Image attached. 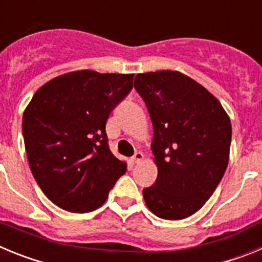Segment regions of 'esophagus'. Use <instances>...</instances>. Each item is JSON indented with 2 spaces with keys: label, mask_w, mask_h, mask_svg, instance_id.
I'll return each instance as SVG.
<instances>
[{
  "label": "esophagus",
  "mask_w": 262,
  "mask_h": 262,
  "mask_svg": "<svg viewBox=\"0 0 262 262\" xmlns=\"http://www.w3.org/2000/svg\"><path fill=\"white\" fill-rule=\"evenodd\" d=\"M143 159H144V155H143L142 152H136V154L133 156V159H131V163L139 164L140 161H143Z\"/></svg>",
  "instance_id": "obj_1"
}]
</instances>
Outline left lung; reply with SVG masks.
<instances>
[{
    "label": "left lung",
    "mask_w": 262,
    "mask_h": 262,
    "mask_svg": "<svg viewBox=\"0 0 262 262\" xmlns=\"http://www.w3.org/2000/svg\"><path fill=\"white\" fill-rule=\"evenodd\" d=\"M135 89L152 120L157 166L156 182L143 196L156 216L181 221L205 205L226 172L230 117L216 97L181 72L139 73Z\"/></svg>",
    "instance_id": "8db88e82"
}]
</instances>
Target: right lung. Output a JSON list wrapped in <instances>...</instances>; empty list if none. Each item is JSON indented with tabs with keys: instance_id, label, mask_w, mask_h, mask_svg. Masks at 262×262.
<instances>
[{
	"instance_id": "add662e5",
	"label": "right lung",
	"mask_w": 262,
	"mask_h": 262,
	"mask_svg": "<svg viewBox=\"0 0 262 262\" xmlns=\"http://www.w3.org/2000/svg\"><path fill=\"white\" fill-rule=\"evenodd\" d=\"M134 75L75 71L52 78L23 113L29 165L50 201L71 212H90L127 170L111 154L106 122L129 93Z\"/></svg>"
}]
</instances>
